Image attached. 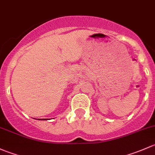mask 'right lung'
<instances>
[{
    "instance_id": "1",
    "label": "right lung",
    "mask_w": 155,
    "mask_h": 155,
    "mask_svg": "<svg viewBox=\"0 0 155 155\" xmlns=\"http://www.w3.org/2000/svg\"><path fill=\"white\" fill-rule=\"evenodd\" d=\"M42 120H43V119H42Z\"/></svg>"
}]
</instances>
